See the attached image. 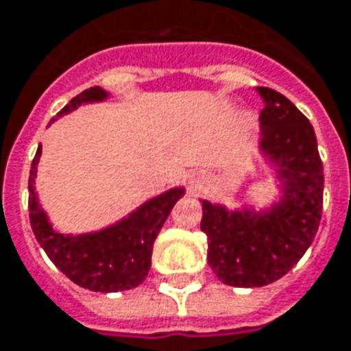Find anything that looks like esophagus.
<instances>
[{"label":"esophagus","instance_id":"obj_1","mask_svg":"<svg viewBox=\"0 0 351 351\" xmlns=\"http://www.w3.org/2000/svg\"><path fill=\"white\" fill-rule=\"evenodd\" d=\"M191 187H193V189H195V191H197V187H199V181H193Z\"/></svg>","mask_w":351,"mask_h":351}]
</instances>
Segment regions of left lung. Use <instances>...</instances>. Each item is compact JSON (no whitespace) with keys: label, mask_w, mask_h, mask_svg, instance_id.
<instances>
[{"label":"left lung","mask_w":351,"mask_h":351,"mask_svg":"<svg viewBox=\"0 0 351 351\" xmlns=\"http://www.w3.org/2000/svg\"><path fill=\"white\" fill-rule=\"evenodd\" d=\"M257 93L265 102L258 148L276 170L282 199L269 210H228L203 201L208 265L236 288H261L288 274L313 243L323 214V162L313 125L284 94L267 86Z\"/></svg>","instance_id":"1"}]
</instances>
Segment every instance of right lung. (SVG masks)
<instances>
[{
  "instance_id": "1",
  "label": "right lung",
  "mask_w": 351,
  "mask_h": 351,
  "mask_svg": "<svg viewBox=\"0 0 351 351\" xmlns=\"http://www.w3.org/2000/svg\"><path fill=\"white\" fill-rule=\"evenodd\" d=\"M108 93L100 86H93L75 96L69 104L61 110L58 117L77 110L81 104L102 102ZM56 121V119H51ZM42 147L30 166L28 178V210L30 226L38 239L40 247L46 251L51 263L73 280L77 286L90 291H123L137 288L147 278L150 270V257L154 239L162 230L166 218L170 216L173 204L185 195L183 187H173L158 197L141 204L137 210L121 218L119 222L108 226L100 232L65 236L56 232L49 224L48 216L38 203L34 191L36 166L40 162Z\"/></svg>"
}]
</instances>
